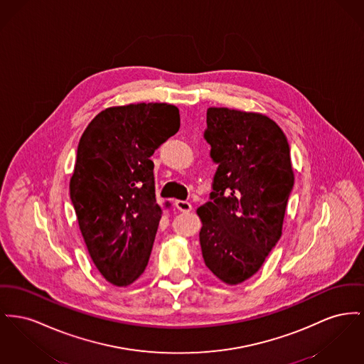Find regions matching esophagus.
I'll list each match as a JSON object with an SVG mask.
<instances>
[{"label": "esophagus", "instance_id": "obj_1", "mask_svg": "<svg viewBox=\"0 0 364 364\" xmlns=\"http://www.w3.org/2000/svg\"><path fill=\"white\" fill-rule=\"evenodd\" d=\"M176 208L180 210V212H184V213H188L193 210V205L187 200H176Z\"/></svg>", "mask_w": 364, "mask_h": 364}]
</instances>
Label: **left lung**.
I'll list each match as a JSON object with an SVG mask.
<instances>
[{"mask_svg": "<svg viewBox=\"0 0 364 364\" xmlns=\"http://www.w3.org/2000/svg\"><path fill=\"white\" fill-rule=\"evenodd\" d=\"M205 139L218 165L210 200L196 213L206 267L227 284L252 278L282 236L294 186L290 147L267 115L208 108Z\"/></svg>", "mask_w": 364, "mask_h": 364, "instance_id": "8db88e82", "label": "left lung"}]
</instances>
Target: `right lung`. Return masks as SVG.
<instances>
[{"label": "right lung", "instance_id": "add662e5", "mask_svg": "<svg viewBox=\"0 0 364 364\" xmlns=\"http://www.w3.org/2000/svg\"><path fill=\"white\" fill-rule=\"evenodd\" d=\"M178 128L176 106L137 103L103 109L80 139L70 198L89 256L115 286L149 264L162 217L150 158Z\"/></svg>", "mask_w": 364, "mask_h": 364}]
</instances>
